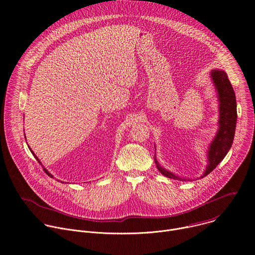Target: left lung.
<instances>
[{
  "label": "left lung",
  "mask_w": 255,
  "mask_h": 255,
  "mask_svg": "<svg viewBox=\"0 0 255 255\" xmlns=\"http://www.w3.org/2000/svg\"><path fill=\"white\" fill-rule=\"evenodd\" d=\"M212 79L219 94L220 101V128L212 142L209 149V164L204 173V176L209 174L216 166L219 164L228 153L233 143L235 127L237 121L236 111V99L232 85L227 77V74L222 70H213ZM154 161L158 170L165 176L173 179H181L173 173L167 171L159 165L155 156ZM203 177V176H202Z\"/></svg>",
  "instance_id": "8db88e82"
}]
</instances>
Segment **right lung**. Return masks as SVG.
Wrapping results in <instances>:
<instances>
[{
	"mask_svg": "<svg viewBox=\"0 0 255 255\" xmlns=\"http://www.w3.org/2000/svg\"><path fill=\"white\" fill-rule=\"evenodd\" d=\"M30 150H31V149H30ZM31 152H32V154H33V155H34V156H35V158H36V159H37V160H38V162H39V163H41V162H40V161H39V159H38V158H37V156H36V155H35V154H34V152H33V151H32V150H31ZM43 170H44V172H45V173H46V174H47V175H49V176H50V177H53V176H52V174H50V173H49V172H48V170H46V169H45V168H44V167H43Z\"/></svg>",
	"mask_w": 255,
	"mask_h": 255,
	"instance_id": "1",
	"label": "right lung"
}]
</instances>
